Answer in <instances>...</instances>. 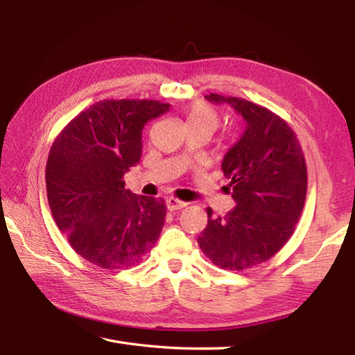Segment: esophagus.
<instances>
[{
  "instance_id": "esophagus-1",
  "label": "esophagus",
  "mask_w": 355,
  "mask_h": 355,
  "mask_svg": "<svg viewBox=\"0 0 355 355\" xmlns=\"http://www.w3.org/2000/svg\"><path fill=\"white\" fill-rule=\"evenodd\" d=\"M166 205H168V209H169V210H177V209L186 207L187 202H186V201H182V200H178V198L171 197V198L166 200Z\"/></svg>"
}]
</instances>
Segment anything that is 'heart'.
<instances>
[{
    "label": "heart",
    "instance_id": "obj_1",
    "mask_svg": "<svg viewBox=\"0 0 355 355\" xmlns=\"http://www.w3.org/2000/svg\"><path fill=\"white\" fill-rule=\"evenodd\" d=\"M184 116L189 130H201L209 132V135L216 131L221 122L218 111L205 102H193L186 110Z\"/></svg>",
    "mask_w": 355,
    "mask_h": 355
}]
</instances>
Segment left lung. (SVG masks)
Masks as SVG:
<instances>
[{
  "mask_svg": "<svg viewBox=\"0 0 355 355\" xmlns=\"http://www.w3.org/2000/svg\"><path fill=\"white\" fill-rule=\"evenodd\" d=\"M245 119L243 137L223 160L225 192L236 206L225 216L207 207L198 245L215 266L244 271L268 261L288 243L306 197V163L296 134L282 117L241 97L210 93Z\"/></svg>",
  "mask_w": 355,
  "mask_h": 355,
  "instance_id": "left-lung-1",
  "label": "left lung"
}]
</instances>
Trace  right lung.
I'll use <instances>...</instances> for the list:
<instances>
[{
  "mask_svg": "<svg viewBox=\"0 0 355 355\" xmlns=\"http://www.w3.org/2000/svg\"><path fill=\"white\" fill-rule=\"evenodd\" d=\"M169 103L105 99L58 134L45 183L53 220L73 250L105 270L139 263L160 236L163 198L125 189L123 175L141 158V131Z\"/></svg>",
  "mask_w": 355,
  "mask_h": 355,
  "instance_id": "1",
  "label": "right lung"
}]
</instances>
